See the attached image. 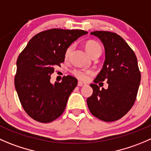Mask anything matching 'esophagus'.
Masks as SVG:
<instances>
[{
  "instance_id": "obj_1",
  "label": "esophagus",
  "mask_w": 151,
  "mask_h": 151,
  "mask_svg": "<svg viewBox=\"0 0 151 151\" xmlns=\"http://www.w3.org/2000/svg\"><path fill=\"white\" fill-rule=\"evenodd\" d=\"M77 86H80V87H82V86H86V83H83V82L79 81V82H78V83H77Z\"/></svg>"
}]
</instances>
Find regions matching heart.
<instances>
[{
  "instance_id": "obj_1",
  "label": "heart",
  "mask_w": 151,
  "mask_h": 151,
  "mask_svg": "<svg viewBox=\"0 0 151 151\" xmlns=\"http://www.w3.org/2000/svg\"><path fill=\"white\" fill-rule=\"evenodd\" d=\"M85 49H86L87 53L91 57H93L94 55H100L102 52V48L101 46L94 40H88L85 43ZM73 49V46H70L66 49L65 52V58L68 59L71 53V51ZM72 74L74 77H77L78 80L81 81H88L89 80V77L93 74V72L91 70H82V69H74L72 71Z\"/></svg>"
}]
</instances>
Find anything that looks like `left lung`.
<instances>
[{
  "label": "left lung",
  "instance_id": "1",
  "mask_svg": "<svg viewBox=\"0 0 151 151\" xmlns=\"http://www.w3.org/2000/svg\"><path fill=\"white\" fill-rule=\"evenodd\" d=\"M105 47L103 68L91 84L93 94L87 99L91 113L105 122H114L125 116L135 102L141 73L135 53L122 37L114 32L95 31ZM107 80L108 89L99 90L96 83Z\"/></svg>",
  "mask_w": 151,
  "mask_h": 151
}]
</instances>
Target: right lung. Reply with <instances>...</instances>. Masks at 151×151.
Returning <instances> with one entry per match:
<instances>
[{
  "label": "right lung",
  "mask_w": 151,
  "mask_h": 151,
  "mask_svg": "<svg viewBox=\"0 0 151 151\" xmlns=\"http://www.w3.org/2000/svg\"><path fill=\"white\" fill-rule=\"evenodd\" d=\"M84 30L52 29L37 34L17 60L14 86L22 107L35 120L49 123L62 115L71 92L77 85L72 76L50 83V75L65 60L67 48Z\"/></svg>",
  "instance_id": "right-lung-1"
}]
</instances>
